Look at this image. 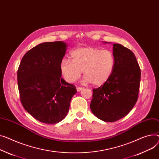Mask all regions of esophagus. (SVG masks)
<instances>
[{"label": "esophagus", "mask_w": 159, "mask_h": 159, "mask_svg": "<svg viewBox=\"0 0 159 159\" xmlns=\"http://www.w3.org/2000/svg\"><path fill=\"white\" fill-rule=\"evenodd\" d=\"M84 88H82V87H79V86H77V91H80L81 90H82Z\"/></svg>", "instance_id": "obj_1"}]
</instances>
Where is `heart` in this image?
Wrapping results in <instances>:
<instances>
[{"mask_svg": "<svg viewBox=\"0 0 159 159\" xmlns=\"http://www.w3.org/2000/svg\"><path fill=\"white\" fill-rule=\"evenodd\" d=\"M70 56L71 60L63 59L59 66L62 77L70 83L78 79L83 71L85 82L101 86L109 79L114 69V56L109 50L82 47L73 50Z\"/></svg>", "mask_w": 159, "mask_h": 159, "instance_id": "1", "label": "heart"}]
</instances>
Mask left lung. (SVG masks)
<instances>
[{
    "mask_svg": "<svg viewBox=\"0 0 159 159\" xmlns=\"http://www.w3.org/2000/svg\"><path fill=\"white\" fill-rule=\"evenodd\" d=\"M113 54L115 66L112 75L93 89L90 104L94 115L106 122L118 121L130 112L138 99L141 81V69L130 50L115 43Z\"/></svg>",
    "mask_w": 159,
    "mask_h": 159,
    "instance_id": "obj_1",
    "label": "left lung"
}]
</instances>
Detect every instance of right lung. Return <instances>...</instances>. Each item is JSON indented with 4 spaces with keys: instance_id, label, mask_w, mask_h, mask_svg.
I'll return each mask as SVG.
<instances>
[{
    "instance_id": "1",
    "label": "right lung",
    "mask_w": 159,
    "mask_h": 159,
    "mask_svg": "<svg viewBox=\"0 0 159 159\" xmlns=\"http://www.w3.org/2000/svg\"><path fill=\"white\" fill-rule=\"evenodd\" d=\"M66 47L62 41L39 44L26 53L18 67L21 103L40 122L55 124L64 119L77 92L75 86L61 78L59 66Z\"/></svg>"
}]
</instances>
